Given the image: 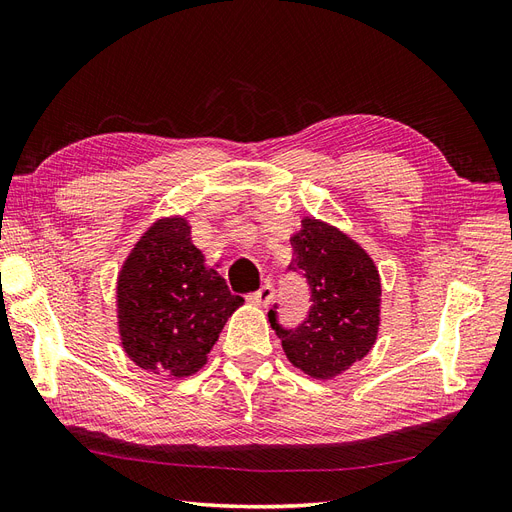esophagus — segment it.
Returning <instances> with one entry per match:
<instances>
[{
  "mask_svg": "<svg viewBox=\"0 0 512 512\" xmlns=\"http://www.w3.org/2000/svg\"><path fill=\"white\" fill-rule=\"evenodd\" d=\"M273 297H275V288H273V284L271 282H265L262 284L256 292H252L250 299L254 305H260V307H269L271 305V301H273Z\"/></svg>",
  "mask_w": 512,
  "mask_h": 512,
  "instance_id": "esophagus-1",
  "label": "esophagus"
}]
</instances>
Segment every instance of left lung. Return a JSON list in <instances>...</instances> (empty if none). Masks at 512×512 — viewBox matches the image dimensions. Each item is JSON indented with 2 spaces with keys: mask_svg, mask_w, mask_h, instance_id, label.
Wrapping results in <instances>:
<instances>
[{
  "mask_svg": "<svg viewBox=\"0 0 512 512\" xmlns=\"http://www.w3.org/2000/svg\"><path fill=\"white\" fill-rule=\"evenodd\" d=\"M290 245L294 254L288 271L305 277L312 307L297 329H288L273 305L271 327L294 367L312 378H335L361 361L378 337V269L359 243L314 218L301 222Z\"/></svg>",
  "mask_w": 512,
  "mask_h": 512,
  "instance_id": "8db88e82",
  "label": "left lung"
}]
</instances>
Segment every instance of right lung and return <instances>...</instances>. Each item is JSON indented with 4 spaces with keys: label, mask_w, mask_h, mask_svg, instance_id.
Returning <instances> with one entry per match:
<instances>
[{
    "label": "right lung",
    "mask_w": 512,
    "mask_h": 512,
    "mask_svg": "<svg viewBox=\"0 0 512 512\" xmlns=\"http://www.w3.org/2000/svg\"><path fill=\"white\" fill-rule=\"evenodd\" d=\"M243 305L224 277L205 267L183 218L153 224L123 262L117 280L121 346L147 371L170 378L192 376L226 320Z\"/></svg>",
    "instance_id": "1"
}]
</instances>
